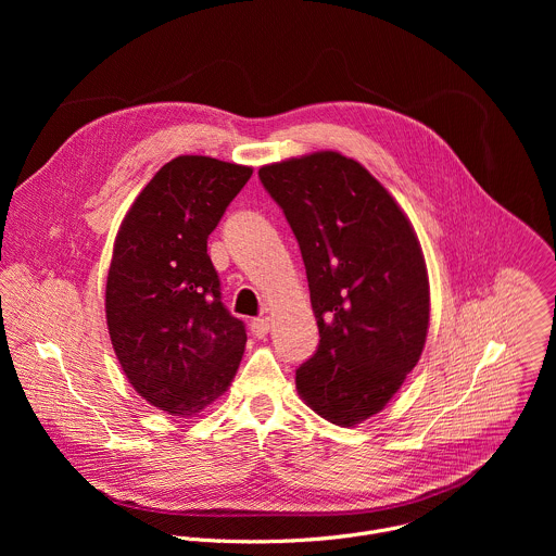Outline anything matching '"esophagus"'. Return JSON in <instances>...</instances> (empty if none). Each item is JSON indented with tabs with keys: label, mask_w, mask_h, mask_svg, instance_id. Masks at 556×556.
<instances>
[{
	"label": "esophagus",
	"mask_w": 556,
	"mask_h": 556,
	"mask_svg": "<svg viewBox=\"0 0 556 556\" xmlns=\"http://www.w3.org/2000/svg\"><path fill=\"white\" fill-rule=\"evenodd\" d=\"M270 326H273V321H270V316H260V319H253V324H251V330H253V334L255 337H266L268 332H270Z\"/></svg>",
	"instance_id": "obj_1"
}]
</instances>
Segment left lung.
I'll return each instance as SVG.
<instances>
[{
	"label": "left lung",
	"mask_w": 556,
	"mask_h": 556,
	"mask_svg": "<svg viewBox=\"0 0 556 556\" xmlns=\"http://www.w3.org/2000/svg\"><path fill=\"white\" fill-rule=\"evenodd\" d=\"M305 264L319 348L296 369L305 405L332 425L378 414L418 365L429 277L416 230L352 157L316 151L260 169Z\"/></svg>",
	"instance_id": "left-lung-1"
}]
</instances>
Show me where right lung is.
Wrapping results in <instances>:
<instances>
[{"label": "right lung", "mask_w": 556, "mask_h": 556, "mask_svg": "<svg viewBox=\"0 0 556 556\" xmlns=\"http://www.w3.org/2000/svg\"><path fill=\"white\" fill-rule=\"evenodd\" d=\"M251 167L178 155L127 211L108 273L105 316L116 358L142 399L189 418L228 389L247 328L224 307L206 240Z\"/></svg>", "instance_id": "1"}]
</instances>
